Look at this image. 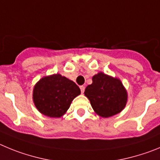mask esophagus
Instances as JSON below:
<instances>
[{"mask_svg":"<svg viewBox=\"0 0 160 160\" xmlns=\"http://www.w3.org/2000/svg\"><path fill=\"white\" fill-rule=\"evenodd\" d=\"M80 90H81V93L84 92V90H85V87H84V86H83V85L80 86Z\"/></svg>","mask_w":160,"mask_h":160,"instance_id":"34e87169","label":"esophagus"}]
</instances>
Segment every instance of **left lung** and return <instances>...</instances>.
Returning a JSON list of instances; mask_svg holds the SVG:
<instances>
[{"label": "left lung", "mask_w": 160, "mask_h": 160, "mask_svg": "<svg viewBox=\"0 0 160 160\" xmlns=\"http://www.w3.org/2000/svg\"><path fill=\"white\" fill-rule=\"evenodd\" d=\"M84 95L90 100L95 112L103 118L119 113L128 100L122 82L101 72L92 77V83L86 87Z\"/></svg>", "instance_id": "1"}]
</instances>
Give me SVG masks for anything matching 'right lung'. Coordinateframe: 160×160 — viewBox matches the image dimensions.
I'll list each match as a JSON object with an SVG mask.
<instances>
[{"instance_id":"right-lung-1","label":"right lung","mask_w":160,"mask_h":160,"mask_svg":"<svg viewBox=\"0 0 160 160\" xmlns=\"http://www.w3.org/2000/svg\"><path fill=\"white\" fill-rule=\"evenodd\" d=\"M80 89L73 81L60 74L44 77L33 88L34 104L38 111L48 117H61L69 108Z\"/></svg>"}]
</instances>
